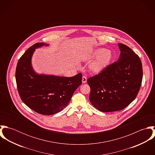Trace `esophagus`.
<instances>
[{
  "label": "esophagus",
  "instance_id": "obj_1",
  "mask_svg": "<svg viewBox=\"0 0 155 155\" xmlns=\"http://www.w3.org/2000/svg\"><path fill=\"white\" fill-rule=\"evenodd\" d=\"M87 77L83 76V77H82V83H83V84H85V83L87 82Z\"/></svg>",
  "mask_w": 155,
  "mask_h": 155
}]
</instances>
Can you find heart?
Instances as JSON below:
<instances>
[{"instance_id": "obj_1", "label": "heart", "mask_w": 155, "mask_h": 155, "mask_svg": "<svg viewBox=\"0 0 155 155\" xmlns=\"http://www.w3.org/2000/svg\"><path fill=\"white\" fill-rule=\"evenodd\" d=\"M113 55L110 51L104 48L95 49L89 57V59L96 58L89 67V70L94 74H99L104 71L110 64Z\"/></svg>"}]
</instances>
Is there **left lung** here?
Returning a JSON list of instances; mask_svg holds the SVG:
<instances>
[{
  "instance_id": "left-lung-1",
  "label": "left lung",
  "mask_w": 155,
  "mask_h": 155,
  "mask_svg": "<svg viewBox=\"0 0 155 155\" xmlns=\"http://www.w3.org/2000/svg\"><path fill=\"white\" fill-rule=\"evenodd\" d=\"M120 51L117 61L87 80L92 106L103 112L120 110L136 98L143 79L139 57L128 46L118 44Z\"/></svg>"
}]
</instances>
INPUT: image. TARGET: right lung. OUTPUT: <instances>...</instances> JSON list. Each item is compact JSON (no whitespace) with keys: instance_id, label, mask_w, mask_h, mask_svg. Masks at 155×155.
I'll list each match as a JSON object with an SVG mask.
<instances>
[{"instance_id":"right-lung-1","label":"right lung","mask_w":155,"mask_h":155,"mask_svg":"<svg viewBox=\"0 0 155 155\" xmlns=\"http://www.w3.org/2000/svg\"><path fill=\"white\" fill-rule=\"evenodd\" d=\"M49 45L36 43L30 47L18 60L15 78L20 96L31 110L45 115H51L63 110L82 84V75L64 77L36 73L31 58L36 49Z\"/></svg>"}]
</instances>
